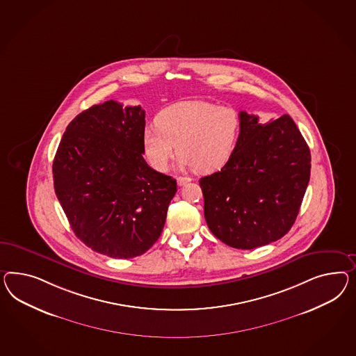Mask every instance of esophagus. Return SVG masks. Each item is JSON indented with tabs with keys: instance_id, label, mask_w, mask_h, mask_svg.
Segmentation results:
<instances>
[{
	"instance_id": "obj_1",
	"label": "esophagus",
	"mask_w": 356,
	"mask_h": 356,
	"mask_svg": "<svg viewBox=\"0 0 356 356\" xmlns=\"http://www.w3.org/2000/svg\"><path fill=\"white\" fill-rule=\"evenodd\" d=\"M176 181H177L179 186H184L185 184L191 183L192 179H191V177H185V176H177V177H176Z\"/></svg>"
}]
</instances>
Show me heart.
Listing matches in <instances>:
<instances>
[{
  "label": "heart",
  "mask_w": 356,
  "mask_h": 356,
  "mask_svg": "<svg viewBox=\"0 0 356 356\" xmlns=\"http://www.w3.org/2000/svg\"><path fill=\"white\" fill-rule=\"evenodd\" d=\"M158 127L143 136L145 155L154 170L164 172L176 154L179 167L212 172L229 159L241 131L238 111L206 101H183L156 116Z\"/></svg>",
  "instance_id": "heart-1"
}]
</instances>
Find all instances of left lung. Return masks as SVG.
<instances>
[{"mask_svg": "<svg viewBox=\"0 0 356 356\" xmlns=\"http://www.w3.org/2000/svg\"><path fill=\"white\" fill-rule=\"evenodd\" d=\"M236 147L220 171L200 180L204 219L216 238L251 250L284 237L307 189L311 153L289 115L270 123L241 111Z\"/></svg>", "mask_w": 356, "mask_h": 356, "instance_id": "obj_1", "label": "left lung"}]
</instances>
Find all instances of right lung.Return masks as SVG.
<instances>
[{
    "label": "right lung",
    "mask_w": 356,
    "mask_h": 356,
    "mask_svg": "<svg viewBox=\"0 0 356 356\" xmlns=\"http://www.w3.org/2000/svg\"><path fill=\"white\" fill-rule=\"evenodd\" d=\"M141 106L106 101L67 125L53 162L54 191L79 240L110 258L149 250L163 231L176 180L145 162Z\"/></svg>",
    "instance_id": "1"
}]
</instances>
